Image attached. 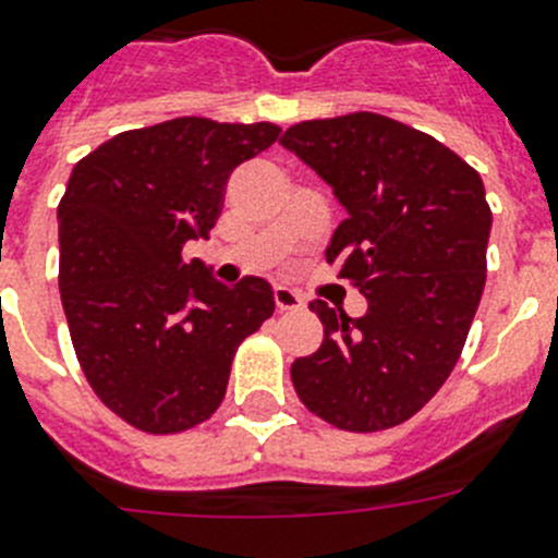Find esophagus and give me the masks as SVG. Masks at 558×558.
I'll return each mask as SVG.
<instances>
[{"instance_id": "1", "label": "esophagus", "mask_w": 558, "mask_h": 558, "mask_svg": "<svg viewBox=\"0 0 558 558\" xmlns=\"http://www.w3.org/2000/svg\"><path fill=\"white\" fill-rule=\"evenodd\" d=\"M274 302H276V310H279V313H295V310L304 307L302 295L293 293L290 288H276L274 290Z\"/></svg>"}]
</instances>
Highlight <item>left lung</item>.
Segmentation results:
<instances>
[{"instance_id": "8db88e82", "label": "left lung", "mask_w": 558, "mask_h": 558, "mask_svg": "<svg viewBox=\"0 0 558 558\" xmlns=\"http://www.w3.org/2000/svg\"><path fill=\"white\" fill-rule=\"evenodd\" d=\"M282 145L347 209L327 263L366 295L360 318L313 302L324 343L290 366L307 411L352 433L388 430L456 368L486 284L492 209L466 161L427 133L357 111L290 125Z\"/></svg>"}]
</instances>
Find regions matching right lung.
Here are the masks:
<instances>
[{"label":"right lung","instance_id":"right-lung-1","mask_svg":"<svg viewBox=\"0 0 558 558\" xmlns=\"http://www.w3.org/2000/svg\"><path fill=\"white\" fill-rule=\"evenodd\" d=\"M279 131L179 117L117 133L69 175L58 204L69 335L88 386L136 430L167 436L206 422L236 347L274 315L265 279L229 288L181 251L209 236L231 170Z\"/></svg>","mask_w":558,"mask_h":558}]
</instances>
